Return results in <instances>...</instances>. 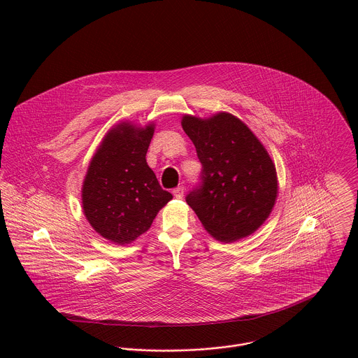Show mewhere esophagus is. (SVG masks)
Wrapping results in <instances>:
<instances>
[{
  "label": "esophagus",
  "mask_w": 358,
  "mask_h": 358,
  "mask_svg": "<svg viewBox=\"0 0 358 358\" xmlns=\"http://www.w3.org/2000/svg\"><path fill=\"white\" fill-rule=\"evenodd\" d=\"M173 195H174L177 199H181V198L184 196V187L180 185V187L174 188V189H173Z\"/></svg>",
  "instance_id": "34e87169"
}]
</instances>
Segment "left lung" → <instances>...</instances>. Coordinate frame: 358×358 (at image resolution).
<instances>
[{"mask_svg":"<svg viewBox=\"0 0 358 358\" xmlns=\"http://www.w3.org/2000/svg\"><path fill=\"white\" fill-rule=\"evenodd\" d=\"M182 129L202 164L201 184L185 198L205 230L233 243L257 231L278 198L276 167L252 131L237 117L184 115Z\"/></svg>","mask_w":358,"mask_h":358,"instance_id":"1","label":"left lung"}]
</instances>
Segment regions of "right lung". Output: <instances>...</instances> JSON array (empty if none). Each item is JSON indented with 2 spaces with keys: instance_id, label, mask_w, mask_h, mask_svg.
I'll return each instance as SVG.
<instances>
[{
  "instance_id": "add662e5",
  "label": "right lung",
  "mask_w": 358,
  "mask_h": 358,
  "mask_svg": "<svg viewBox=\"0 0 358 358\" xmlns=\"http://www.w3.org/2000/svg\"><path fill=\"white\" fill-rule=\"evenodd\" d=\"M155 124L138 128L121 122L111 128L90 160L82 208L90 226L118 245L149 230L173 195L164 191L146 163Z\"/></svg>"
}]
</instances>
